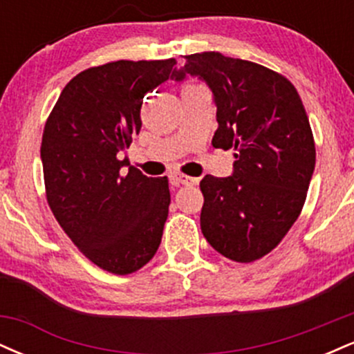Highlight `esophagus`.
Masks as SVG:
<instances>
[{
    "instance_id": "1",
    "label": "esophagus",
    "mask_w": 354,
    "mask_h": 354,
    "mask_svg": "<svg viewBox=\"0 0 354 354\" xmlns=\"http://www.w3.org/2000/svg\"><path fill=\"white\" fill-rule=\"evenodd\" d=\"M171 183L174 186H193V185H198V178H191V176H186V174H180V173H174L171 174Z\"/></svg>"
}]
</instances>
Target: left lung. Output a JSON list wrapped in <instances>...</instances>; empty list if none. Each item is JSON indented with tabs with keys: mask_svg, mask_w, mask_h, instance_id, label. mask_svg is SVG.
Masks as SVG:
<instances>
[{
	"mask_svg": "<svg viewBox=\"0 0 354 354\" xmlns=\"http://www.w3.org/2000/svg\"><path fill=\"white\" fill-rule=\"evenodd\" d=\"M171 78L198 76L213 91L211 145L234 148L233 174L200 183L201 231L219 254L251 263L273 251L301 213L316 149L296 88L283 75L218 51L185 56Z\"/></svg>",
	"mask_w": 354,
	"mask_h": 354,
	"instance_id": "obj_1",
	"label": "left lung"
}]
</instances>
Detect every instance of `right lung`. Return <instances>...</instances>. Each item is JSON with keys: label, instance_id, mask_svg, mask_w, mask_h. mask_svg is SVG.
I'll return each mask as SVG.
<instances>
[{"label": "right lung", "instance_id": "add662e5", "mask_svg": "<svg viewBox=\"0 0 354 354\" xmlns=\"http://www.w3.org/2000/svg\"><path fill=\"white\" fill-rule=\"evenodd\" d=\"M176 59L113 61L61 91L44 124L48 205L89 261L113 274L143 268L158 251L171 203L168 178L120 160L141 129L146 93L171 78Z\"/></svg>", "mask_w": 354, "mask_h": 354}]
</instances>
